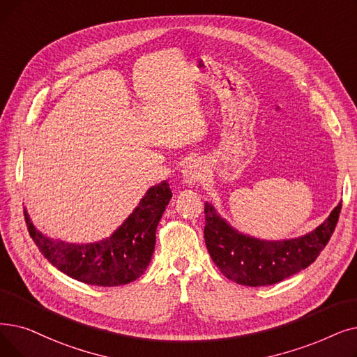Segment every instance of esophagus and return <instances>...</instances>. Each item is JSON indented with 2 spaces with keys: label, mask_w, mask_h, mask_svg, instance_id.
Wrapping results in <instances>:
<instances>
[{
  "label": "esophagus",
  "mask_w": 357,
  "mask_h": 357,
  "mask_svg": "<svg viewBox=\"0 0 357 357\" xmlns=\"http://www.w3.org/2000/svg\"><path fill=\"white\" fill-rule=\"evenodd\" d=\"M203 166L198 160H190L183 169V181L188 185H195L203 179Z\"/></svg>",
  "instance_id": "1"
}]
</instances>
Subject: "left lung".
<instances>
[{
	"label": "left lung",
	"mask_w": 357,
	"mask_h": 357,
	"mask_svg": "<svg viewBox=\"0 0 357 357\" xmlns=\"http://www.w3.org/2000/svg\"><path fill=\"white\" fill-rule=\"evenodd\" d=\"M342 211L340 203L314 231L296 239L262 241L239 234L204 204V239L208 254L223 275L243 286H268L305 270L327 246Z\"/></svg>",
	"instance_id": "8db88e82"
}]
</instances>
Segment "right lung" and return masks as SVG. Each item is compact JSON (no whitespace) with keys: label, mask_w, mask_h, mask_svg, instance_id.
<instances>
[{"label":"right lung","mask_w":357,"mask_h":357,"mask_svg":"<svg viewBox=\"0 0 357 357\" xmlns=\"http://www.w3.org/2000/svg\"><path fill=\"white\" fill-rule=\"evenodd\" d=\"M170 198L167 181L154 185L114 235L96 243L75 245L45 236L26 210L24 220L42 255L59 271L86 284L114 287L137 280L147 270L156 229Z\"/></svg>","instance_id":"obj_1"}]
</instances>
